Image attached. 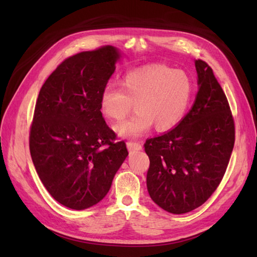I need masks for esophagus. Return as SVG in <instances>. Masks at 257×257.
<instances>
[{"instance_id":"34e87169","label":"esophagus","mask_w":257,"mask_h":257,"mask_svg":"<svg viewBox=\"0 0 257 257\" xmlns=\"http://www.w3.org/2000/svg\"><path fill=\"white\" fill-rule=\"evenodd\" d=\"M127 148L129 152H136L143 149V146H141L140 143H134V141H129L127 143Z\"/></svg>"}]
</instances>
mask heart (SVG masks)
Listing matches in <instances>:
<instances>
[{
  "label": "heart",
  "mask_w": 257,
  "mask_h": 257,
  "mask_svg": "<svg viewBox=\"0 0 257 257\" xmlns=\"http://www.w3.org/2000/svg\"><path fill=\"white\" fill-rule=\"evenodd\" d=\"M192 90V80L184 70L149 65L124 74L121 87L107 85L100 94V110L109 119L120 120L136 102V113L113 129L122 138H137L152 124L158 132L174 127L187 111Z\"/></svg>",
  "instance_id": "obj_1"
}]
</instances>
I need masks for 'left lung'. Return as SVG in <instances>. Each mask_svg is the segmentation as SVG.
Returning <instances> with one entry per match:
<instances>
[{"label": "left lung", "instance_id": "left-lung-1", "mask_svg": "<svg viewBox=\"0 0 257 257\" xmlns=\"http://www.w3.org/2000/svg\"><path fill=\"white\" fill-rule=\"evenodd\" d=\"M199 90L176 128L147 139V188L161 209L183 214L202 205L219 187L230 161L235 127L227 98L205 62L195 61Z\"/></svg>", "mask_w": 257, "mask_h": 257}]
</instances>
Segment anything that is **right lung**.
<instances>
[{
	"label": "right lung",
	"mask_w": 257,
	"mask_h": 257,
	"mask_svg": "<svg viewBox=\"0 0 257 257\" xmlns=\"http://www.w3.org/2000/svg\"><path fill=\"white\" fill-rule=\"evenodd\" d=\"M120 53L107 45L59 64L38 94L30 132V151L42 183L73 210L97 204L128 156L124 141L100 111V94Z\"/></svg>",
	"instance_id": "add662e5"
}]
</instances>
